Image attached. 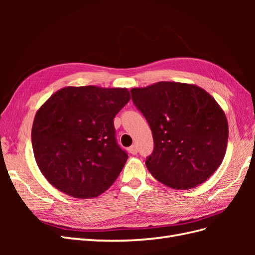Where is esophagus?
<instances>
[{"label":"esophagus","instance_id":"obj_1","mask_svg":"<svg viewBox=\"0 0 255 255\" xmlns=\"http://www.w3.org/2000/svg\"><path fill=\"white\" fill-rule=\"evenodd\" d=\"M128 152H129L130 154H133V155H135V154H137V152H138V150H137V145L133 144L132 146H129V148H128Z\"/></svg>","mask_w":255,"mask_h":255}]
</instances>
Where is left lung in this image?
<instances>
[{"label":"left lung","instance_id":"obj_1","mask_svg":"<svg viewBox=\"0 0 255 255\" xmlns=\"http://www.w3.org/2000/svg\"><path fill=\"white\" fill-rule=\"evenodd\" d=\"M130 92L153 134L154 150L145 160L151 174L179 190L195 188L213 175L229 138L226 114L216 100L197 85L177 82Z\"/></svg>","mask_w":255,"mask_h":255}]
</instances>
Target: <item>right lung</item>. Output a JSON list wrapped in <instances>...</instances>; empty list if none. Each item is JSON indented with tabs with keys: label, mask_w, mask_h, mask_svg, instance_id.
Listing matches in <instances>:
<instances>
[{
	"label": "right lung",
	"mask_w": 255,
	"mask_h": 255,
	"mask_svg": "<svg viewBox=\"0 0 255 255\" xmlns=\"http://www.w3.org/2000/svg\"><path fill=\"white\" fill-rule=\"evenodd\" d=\"M129 99L127 88L68 86L40 106L32 144L52 186L79 199L96 198L112 186L128 159L116 141L114 118Z\"/></svg>",
	"instance_id": "right-lung-1"
}]
</instances>
